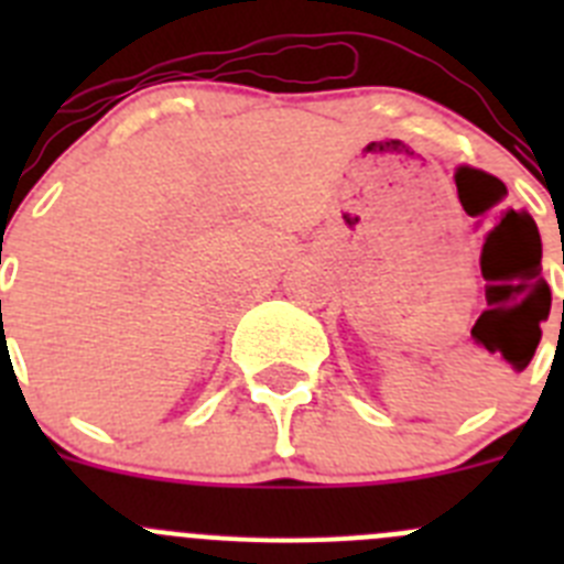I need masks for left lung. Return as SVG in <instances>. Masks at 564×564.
<instances>
[{
  "label": "left lung",
  "instance_id": "left-lung-1",
  "mask_svg": "<svg viewBox=\"0 0 564 564\" xmlns=\"http://www.w3.org/2000/svg\"><path fill=\"white\" fill-rule=\"evenodd\" d=\"M536 344H540V338H536ZM534 350H536V347H534ZM531 356H534V352H531Z\"/></svg>",
  "mask_w": 564,
  "mask_h": 564
}]
</instances>
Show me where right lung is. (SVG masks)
<instances>
[{"mask_svg": "<svg viewBox=\"0 0 564 564\" xmlns=\"http://www.w3.org/2000/svg\"><path fill=\"white\" fill-rule=\"evenodd\" d=\"M0 307H2V302H0Z\"/></svg>", "mask_w": 564, "mask_h": 564, "instance_id": "1", "label": "right lung"}]
</instances>
